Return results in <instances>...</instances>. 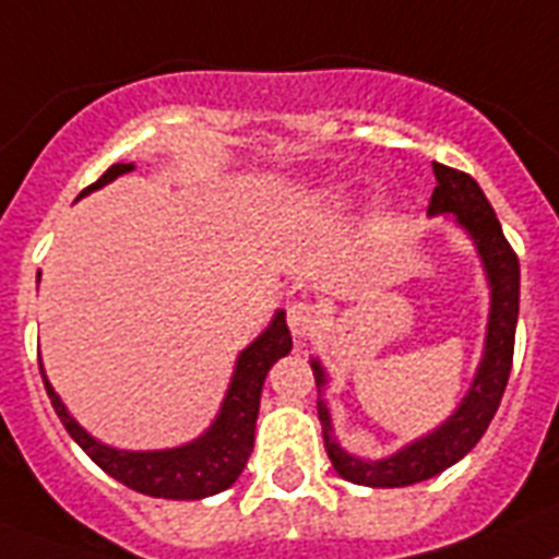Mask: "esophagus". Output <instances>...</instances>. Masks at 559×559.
Returning a JSON list of instances; mask_svg holds the SVG:
<instances>
[{"label": "esophagus", "mask_w": 559, "mask_h": 559, "mask_svg": "<svg viewBox=\"0 0 559 559\" xmlns=\"http://www.w3.org/2000/svg\"><path fill=\"white\" fill-rule=\"evenodd\" d=\"M288 329L297 340H308L320 329V311L311 302H290L288 306Z\"/></svg>", "instance_id": "1"}]
</instances>
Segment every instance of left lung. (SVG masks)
I'll return each instance as SVG.
<instances>
[{
	"label": "left lung",
	"instance_id": "left-lung-1",
	"mask_svg": "<svg viewBox=\"0 0 559 559\" xmlns=\"http://www.w3.org/2000/svg\"><path fill=\"white\" fill-rule=\"evenodd\" d=\"M437 188L431 193L428 216H449L456 228L465 230L477 248L483 262V274L488 283V325L483 357L477 373L449 419L428 435L417 437L400 451L380 460H366L352 451H345L334 435L331 408L325 403V385L329 371L317 357H311L313 382H317V414L322 423V440L331 456L336 474L348 483L371 488H403L437 477L440 472L460 463L468 451L486 435L488 423L500 408L502 391L509 382L511 357H514V331H518L520 313V260L511 251L509 239L502 234L495 207L486 200L483 188L468 174L435 163Z\"/></svg>",
	"mask_w": 559,
	"mask_h": 559
}]
</instances>
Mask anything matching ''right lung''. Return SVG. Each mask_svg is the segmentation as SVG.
<instances>
[{
  "mask_svg": "<svg viewBox=\"0 0 559 559\" xmlns=\"http://www.w3.org/2000/svg\"><path fill=\"white\" fill-rule=\"evenodd\" d=\"M131 170L133 163L110 165L103 177L96 179L91 188H85L80 197L99 191V188H105L122 174H131ZM288 352L290 331L285 325V311H276L271 317L269 329L239 352L228 391H225L214 423L197 440L186 442V445L154 451L114 449V445H105V442L96 440L94 435H87L85 428L71 417V412L64 408L62 396L48 382L41 362L39 371L41 380H45V391L50 396V405H53L57 417L62 419V426L68 428V435L105 474L147 497L205 500V497H214L234 486L242 468H246L248 456L253 451V428H257V414H260L262 385H265L271 366Z\"/></svg>",
  "mask_w": 559,
  "mask_h": 559,
  "instance_id": "add662e5",
  "label": "right lung"
}]
</instances>
